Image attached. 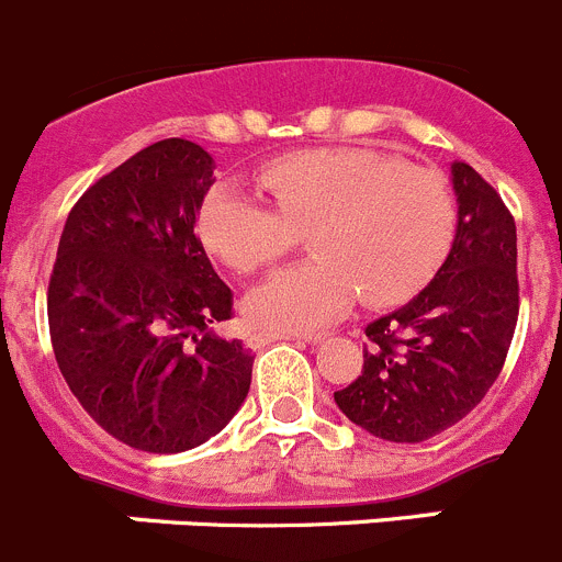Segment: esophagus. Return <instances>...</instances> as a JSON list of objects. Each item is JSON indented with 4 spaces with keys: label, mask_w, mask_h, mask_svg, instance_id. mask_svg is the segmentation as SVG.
<instances>
[{
    "label": "esophagus",
    "mask_w": 562,
    "mask_h": 562,
    "mask_svg": "<svg viewBox=\"0 0 562 562\" xmlns=\"http://www.w3.org/2000/svg\"><path fill=\"white\" fill-rule=\"evenodd\" d=\"M295 339H306L312 341V345H317V341H323V336H297V334H250L248 336V345L254 347H265V345H272V341H295Z\"/></svg>",
    "instance_id": "obj_1"
}]
</instances>
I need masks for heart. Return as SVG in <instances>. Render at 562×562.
Instances as JSON below:
<instances>
[{"mask_svg":"<svg viewBox=\"0 0 562 562\" xmlns=\"http://www.w3.org/2000/svg\"><path fill=\"white\" fill-rule=\"evenodd\" d=\"M256 176L276 201L217 181L198 206V239L232 270L254 272L312 232L317 259L272 272L248 292L254 328L319 330L358 295L372 306L403 303L450 250L452 198L427 168L370 148H303L267 159Z\"/></svg>","mask_w":562,"mask_h":562,"instance_id":"heart-1","label":"heart"}]
</instances>
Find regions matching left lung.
Returning a JSON list of instances; mask_svg holds the SVG:
<instances>
[{
	"mask_svg": "<svg viewBox=\"0 0 562 562\" xmlns=\"http://www.w3.org/2000/svg\"><path fill=\"white\" fill-rule=\"evenodd\" d=\"M458 226L430 284L367 325L364 370L334 392L367 432L419 445L461 422L499 378L518 319L516 223L499 192L452 162Z\"/></svg>",
	"mask_w": 562,
	"mask_h": 562,
	"instance_id": "obj_1",
	"label": "left lung"
}]
</instances>
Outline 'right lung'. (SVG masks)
Segmentation results:
<instances>
[{
    "instance_id": "right-lung-1",
    "label": "right lung",
    "mask_w": 562,
    "mask_h": 562,
    "mask_svg": "<svg viewBox=\"0 0 562 562\" xmlns=\"http://www.w3.org/2000/svg\"><path fill=\"white\" fill-rule=\"evenodd\" d=\"M212 170L198 143H154L82 192L57 245V367L79 405L143 452L204 445L250 389V350L212 330L234 295L195 237Z\"/></svg>"
}]
</instances>
